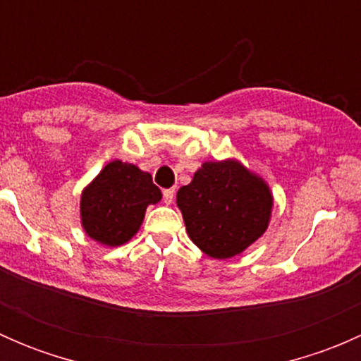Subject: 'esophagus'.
Wrapping results in <instances>:
<instances>
[{"label": "esophagus", "mask_w": 361, "mask_h": 361, "mask_svg": "<svg viewBox=\"0 0 361 361\" xmlns=\"http://www.w3.org/2000/svg\"><path fill=\"white\" fill-rule=\"evenodd\" d=\"M174 199V190L173 188H167V190H164V202L166 204H171Z\"/></svg>", "instance_id": "obj_1"}]
</instances>
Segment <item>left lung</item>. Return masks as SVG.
<instances>
[{
  "mask_svg": "<svg viewBox=\"0 0 361 361\" xmlns=\"http://www.w3.org/2000/svg\"><path fill=\"white\" fill-rule=\"evenodd\" d=\"M176 204L192 243L207 257L225 260L264 235L274 199L264 178L225 159L204 162L178 190Z\"/></svg>",
  "mask_w": 361,
  "mask_h": 361,
  "instance_id": "1",
  "label": "left lung"
}]
</instances>
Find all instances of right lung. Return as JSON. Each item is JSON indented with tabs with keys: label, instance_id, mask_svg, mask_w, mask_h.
Wrapping results in <instances>:
<instances>
[{
	"label": "right lung",
	"instance_id": "right-lung-1",
	"mask_svg": "<svg viewBox=\"0 0 361 361\" xmlns=\"http://www.w3.org/2000/svg\"><path fill=\"white\" fill-rule=\"evenodd\" d=\"M162 199L160 188L134 164L111 160L83 188L80 197L82 227L104 246H122L136 235L145 211Z\"/></svg>",
	"mask_w": 361,
	"mask_h": 361
}]
</instances>
